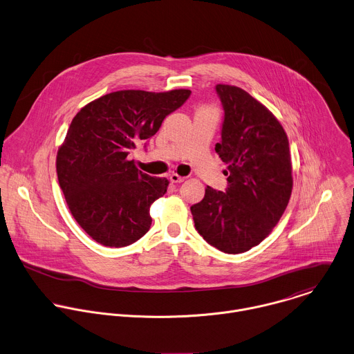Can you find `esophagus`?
I'll return each instance as SVG.
<instances>
[{
    "mask_svg": "<svg viewBox=\"0 0 354 354\" xmlns=\"http://www.w3.org/2000/svg\"><path fill=\"white\" fill-rule=\"evenodd\" d=\"M169 180H171L172 183H182V182L185 180V178L179 176L178 174H171V175H169Z\"/></svg>",
    "mask_w": 354,
    "mask_h": 354,
    "instance_id": "esophagus-1",
    "label": "esophagus"
}]
</instances>
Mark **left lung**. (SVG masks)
I'll list each match as a JSON object with an SVG mask.
<instances>
[{
    "label": "left lung",
    "mask_w": 354,
    "mask_h": 354,
    "mask_svg": "<svg viewBox=\"0 0 354 354\" xmlns=\"http://www.w3.org/2000/svg\"><path fill=\"white\" fill-rule=\"evenodd\" d=\"M225 120L215 150L227 164V189L205 187L192 205L203 239L226 254H241L263 241L283 216L292 192L287 133L274 114L244 89L218 84Z\"/></svg>",
    "instance_id": "left-lung-1"
}]
</instances>
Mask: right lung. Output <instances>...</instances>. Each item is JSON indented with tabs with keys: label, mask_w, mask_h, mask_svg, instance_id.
Returning <instances> with one entry per match:
<instances>
[{
	"label": "right lung",
	"mask_w": 354,
	"mask_h": 354,
	"mask_svg": "<svg viewBox=\"0 0 354 354\" xmlns=\"http://www.w3.org/2000/svg\"><path fill=\"white\" fill-rule=\"evenodd\" d=\"M192 91H117L85 104L56 156L59 186L77 223L104 247H127L151 225L150 205L169 185L139 171L128 154L151 138Z\"/></svg>",
	"instance_id": "right-lung-1"
}]
</instances>
